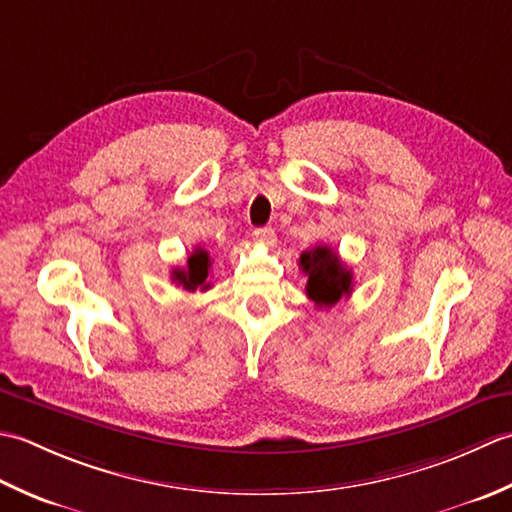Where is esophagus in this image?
I'll use <instances>...</instances> for the list:
<instances>
[{"label": "esophagus", "instance_id": "34e87169", "mask_svg": "<svg viewBox=\"0 0 512 512\" xmlns=\"http://www.w3.org/2000/svg\"><path fill=\"white\" fill-rule=\"evenodd\" d=\"M254 238H256V243L265 245V247H274L276 245V232L271 227H258V229H254Z\"/></svg>", "mask_w": 512, "mask_h": 512}]
</instances>
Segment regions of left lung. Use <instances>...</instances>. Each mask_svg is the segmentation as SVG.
<instances>
[{
  "mask_svg": "<svg viewBox=\"0 0 512 512\" xmlns=\"http://www.w3.org/2000/svg\"><path fill=\"white\" fill-rule=\"evenodd\" d=\"M298 265L307 276V296L322 307H331L342 296H351L353 274L342 265L340 256L327 245H316L300 254Z\"/></svg>",
  "mask_w": 512,
  "mask_h": 512,
  "instance_id": "8db88e82",
  "label": "left lung"
}]
</instances>
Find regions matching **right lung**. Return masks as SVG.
Segmentation results:
<instances>
[{
  "label": "right lung",
  "instance_id": "add662e5",
  "mask_svg": "<svg viewBox=\"0 0 512 512\" xmlns=\"http://www.w3.org/2000/svg\"><path fill=\"white\" fill-rule=\"evenodd\" d=\"M212 269V258L210 252H205L203 247H196L194 252L187 256V265L183 269H172V280L176 285H181L187 291H196V289H210V283H207V276H210Z\"/></svg>",
  "mask_w": 512,
  "mask_h": 512
}]
</instances>
